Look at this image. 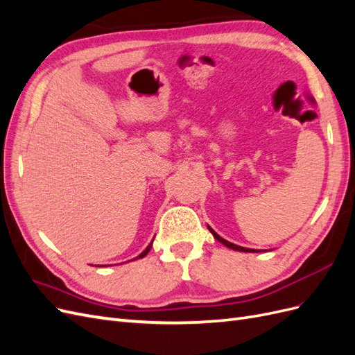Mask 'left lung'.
<instances>
[{"instance_id": "obj_1", "label": "left lung", "mask_w": 355, "mask_h": 355, "mask_svg": "<svg viewBox=\"0 0 355 355\" xmlns=\"http://www.w3.org/2000/svg\"><path fill=\"white\" fill-rule=\"evenodd\" d=\"M209 230H210V232L213 234V237L216 239L218 241H220L222 244H225L227 247H230V249H232V250H239V252H256V250H253V249H245V247H240V245H237V244H232V243H230V241H227V240H223L222 237H219V235L214 232L210 227H209Z\"/></svg>"}]
</instances>
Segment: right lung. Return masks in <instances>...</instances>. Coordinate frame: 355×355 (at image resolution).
<instances>
[{
	"label": "right lung",
	"mask_w": 355,
	"mask_h": 355,
	"mask_svg": "<svg viewBox=\"0 0 355 355\" xmlns=\"http://www.w3.org/2000/svg\"><path fill=\"white\" fill-rule=\"evenodd\" d=\"M151 247H153V243H151V244H149V245L146 247V249H145V250H144V252H142L141 254H139L137 257H144V256H146V254H148V252H149V250H151ZM137 257H135V259H137Z\"/></svg>",
	"instance_id": "add662e5"
}]
</instances>
